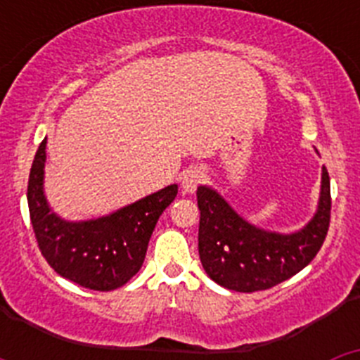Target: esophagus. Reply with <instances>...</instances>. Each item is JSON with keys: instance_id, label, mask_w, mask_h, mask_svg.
<instances>
[{"instance_id": "1", "label": "esophagus", "mask_w": 360, "mask_h": 360, "mask_svg": "<svg viewBox=\"0 0 360 360\" xmlns=\"http://www.w3.org/2000/svg\"><path fill=\"white\" fill-rule=\"evenodd\" d=\"M203 178H205V173L200 167H191V169H187L182 176L184 193H195L196 187L203 182Z\"/></svg>"}]
</instances>
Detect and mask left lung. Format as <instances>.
<instances>
[{"label": "left lung", "mask_w": 360, "mask_h": 360, "mask_svg": "<svg viewBox=\"0 0 360 360\" xmlns=\"http://www.w3.org/2000/svg\"><path fill=\"white\" fill-rule=\"evenodd\" d=\"M200 209V262L212 281L236 292L272 288L316 257L330 227V176L323 167L319 209L294 234H276L247 224L209 187L196 191Z\"/></svg>", "instance_id": "obj_1"}]
</instances>
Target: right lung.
Instances as JSON below:
<instances>
[{"mask_svg":"<svg viewBox=\"0 0 360 360\" xmlns=\"http://www.w3.org/2000/svg\"><path fill=\"white\" fill-rule=\"evenodd\" d=\"M46 139L41 142L28 178V211L37 247L57 274L90 290L122 287L141 270L149 238L162 212L176 198L178 186L153 193L110 216L90 221L57 218L43 195Z\"/></svg>","mask_w":360,"mask_h":360,"instance_id":"1","label":"right lung"}]
</instances>
